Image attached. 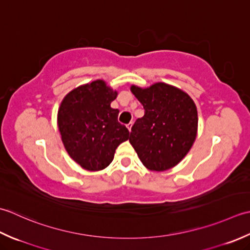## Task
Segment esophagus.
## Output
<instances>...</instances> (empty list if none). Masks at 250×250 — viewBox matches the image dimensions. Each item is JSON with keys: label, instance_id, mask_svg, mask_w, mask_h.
Listing matches in <instances>:
<instances>
[{"label": "esophagus", "instance_id": "esophagus-1", "mask_svg": "<svg viewBox=\"0 0 250 250\" xmlns=\"http://www.w3.org/2000/svg\"><path fill=\"white\" fill-rule=\"evenodd\" d=\"M131 127H132V122H130V123L127 124V128H128V130H129V131L131 130Z\"/></svg>", "mask_w": 250, "mask_h": 250}]
</instances>
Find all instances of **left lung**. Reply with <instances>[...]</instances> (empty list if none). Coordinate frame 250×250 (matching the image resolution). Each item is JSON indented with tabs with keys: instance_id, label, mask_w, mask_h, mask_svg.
Segmentation results:
<instances>
[{
	"instance_id": "obj_1",
	"label": "left lung",
	"mask_w": 250,
	"mask_h": 250,
	"mask_svg": "<svg viewBox=\"0 0 250 250\" xmlns=\"http://www.w3.org/2000/svg\"><path fill=\"white\" fill-rule=\"evenodd\" d=\"M131 91L145 115L131 127L129 142L147 169L163 171L176 166L196 138L197 111L190 96L174 86L156 83Z\"/></svg>"
}]
</instances>
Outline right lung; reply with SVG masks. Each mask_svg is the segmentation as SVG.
I'll return each instance as SVG.
<instances>
[{
  "label": "right lung",
  "instance_id": "add662e5",
  "mask_svg": "<svg viewBox=\"0 0 250 250\" xmlns=\"http://www.w3.org/2000/svg\"><path fill=\"white\" fill-rule=\"evenodd\" d=\"M118 93L95 81L69 93L58 111V127L68 154L86 170L104 169L122 142L129 138L110 104Z\"/></svg>",
  "mask_w": 250,
  "mask_h": 250
}]
</instances>
